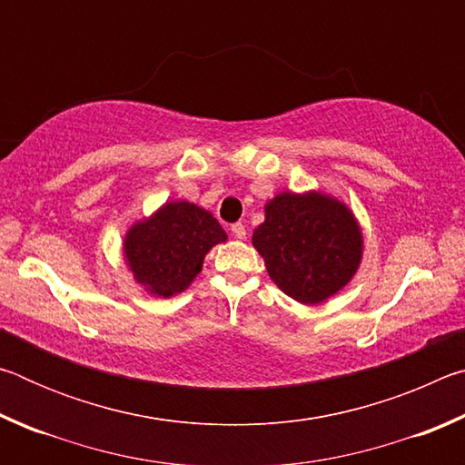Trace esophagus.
I'll list each match as a JSON object with an SVG mask.
<instances>
[{
	"instance_id": "obj_1",
	"label": "esophagus",
	"mask_w": 465,
	"mask_h": 465,
	"mask_svg": "<svg viewBox=\"0 0 465 465\" xmlns=\"http://www.w3.org/2000/svg\"><path fill=\"white\" fill-rule=\"evenodd\" d=\"M232 233H233V238H238V240H246V225H242V223H233V225H232Z\"/></svg>"
}]
</instances>
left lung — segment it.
I'll return each instance as SVG.
<instances>
[{"label":"left lung","mask_w":465,"mask_h":465,"mask_svg":"<svg viewBox=\"0 0 465 465\" xmlns=\"http://www.w3.org/2000/svg\"><path fill=\"white\" fill-rule=\"evenodd\" d=\"M269 277L305 305L336 295L363 256V233L352 211L322 193H281L266 203L264 223L252 235Z\"/></svg>","instance_id":"8db88e82"}]
</instances>
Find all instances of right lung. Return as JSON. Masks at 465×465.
I'll return each instance as SVG.
<instances>
[{
	"label": "right lung",
	"mask_w": 465,
	"mask_h": 465,
	"mask_svg": "<svg viewBox=\"0 0 465 465\" xmlns=\"http://www.w3.org/2000/svg\"><path fill=\"white\" fill-rule=\"evenodd\" d=\"M225 240L227 233L209 211L174 201L131 225L123 246L135 281L152 295L172 297L191 285L204 254Z\"/></svg>",
	"instance_id": "1"
}]
</instances>
